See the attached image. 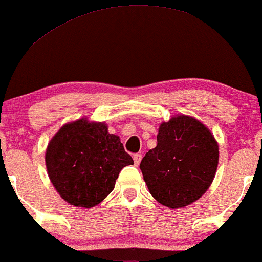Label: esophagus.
Returning <instances> with one entry per match:
<instances>
[{"instance_id": "1", "label": "esophagus", "mask_w": 262, "mask_h": 262, "mask_svg": "<svg viewBox=\"0 0 262 262\" xmlns=\"http://www.w3.org/2000/svg\"><path fill=\"white\" fill-rule=\"evenodd\" d=\"M132 158H134L135 164L138 165L141 163V159H142V155H140V153H136V155H134V157H132Z\"/></svg>"}]
</instances>
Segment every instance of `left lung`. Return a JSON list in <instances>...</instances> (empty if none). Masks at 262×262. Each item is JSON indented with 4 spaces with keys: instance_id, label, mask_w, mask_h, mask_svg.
<instances>
[{
    "instance_id": "left-lung-1",
    "label": "left lung",
    "mask_w": 262,
    "mask_h": 262,
    "mask_svg": "<svg viewBox=\"0 0 262 262\" xmlns=\"http://www.w3.org/2000/svg\"><path fill=\"white\" fill-rule=\"evenodd\" d=\"M218 157V143L211 131L191 116L178 115L159 126L157 147L146 153L140 169L159 204L180 208L207 191Z\"/></svg>"
}]
</instances>
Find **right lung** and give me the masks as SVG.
Masks as SVG:
<instances>
[{
	"mask_svg": "<svg viewBox=\"0 0 262 262\" xmlns=\"http://www.w3.org/2000/svg\"><path fill=\"white\" fill-rule=\"evenodd\" d=\"M46 169L64 201L91 208L114 190L119 173L134 159L104 122L87 119L63 125L49 142Z\"/></svg>",
	"mask_w": 262,
	"mask_h": 262,
	"instance_id": "right-lung-1",
	"label": "right lung"
}]
</instances>
